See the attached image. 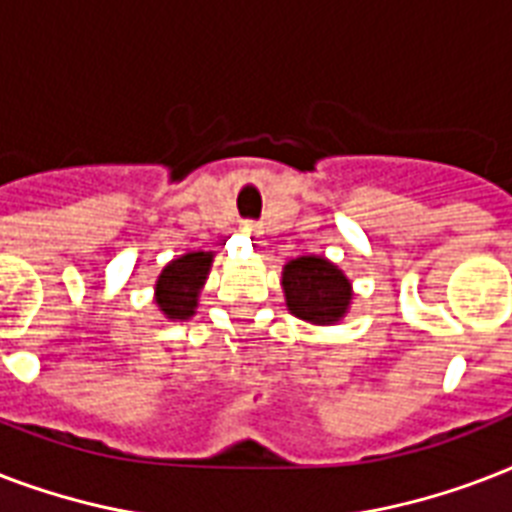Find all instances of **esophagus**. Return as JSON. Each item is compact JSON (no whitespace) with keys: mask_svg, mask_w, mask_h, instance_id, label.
I'll use <instances>...</instances> for the list:
<instances>
[{"mask_svg":"<svg viewBox=\"0 0 512 512\" xmlns=\"http://www.w3.org/2000/svg\"><path fill=\"white\" fill-rule=\"evenodd\" d=\"M241 233H244V236H260L263 228L257 223H252V220H247V223H241Z\"/></svg>","mask_w":512,"mask_h":512,"instance_id":"obj_1","label":"esophagus"}]
</instances>
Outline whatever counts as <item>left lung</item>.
Segmentation results:
<instances>
[{
    "label": "left lung",
    "mask_w": 512,
    "mask_h": 512,
    "mask_svg": "<svg viewBox=\"0 0 512 512\" xmlns=\"http://www.w3.org/2000/svg\"><path fill=\"white\" fill-rule=\"evenodd\" d=\"M284 303L292 316L316 327L340 324L353 303V281L321 255H300L281 268Z\"/></svg>",
    "instance_id": "8db88e82"
}]
</instances>
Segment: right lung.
Segmentation results:
<instances>
[{"mask_svg":"<svg viewBox=\"0 0 512 512\" xmlns=\"http://www.w3.org/2000/svg\"><path fill=\"white\" fill-rule=\"evenodd\" d=\"M212 260L215 252L193 249L164 265L154 284V303L164 319L185 321L196 313Z\"/></svg>","mask_w":512,"mask_h":512,"instance_id":"obj_1","label":"right lung"}]
</instances>
